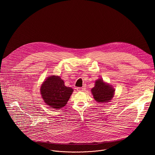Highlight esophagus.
<instances>
[{
    "label": "esophagus",
    "instance_id": "1",
    "mask_svg": "<svg viewBox=\"0 0 155 155\" xmlns=\"http://www.w3.org/2000/svg\"><path fill=\"white\" fill-rule=\"evenodd\" d=\"M85 89H84V87H77V90L78 91H83Z\"/></svg>",
    "mask_w": 155,
    "mask_h": 155
}]
</instances>
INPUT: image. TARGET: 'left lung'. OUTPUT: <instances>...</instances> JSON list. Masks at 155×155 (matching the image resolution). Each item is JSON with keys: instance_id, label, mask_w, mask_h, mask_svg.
<instances>
[{"instance_id": "8db88e82", "label": "left lung", "mask_w": 155, "mask_h": 155, "mask_svg": "<svg viewBox=\"0 0 155 155\" xmlns=\"http://www.w3.org/2000/svg\"><path fill=\"white\" fill-rule=\"evenodd\" d=\"M115 89L112 86L105 83L102 78L95 82V86L91 89L94 99L98 102H109L114 97Z\"/></svg>"}]
</instances>
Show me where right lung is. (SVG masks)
<instances>
[{
	"label": "right lung",
	"mask_w": 155,
	"mask_h": 155,
	"mask_svg": "<svg viewBox=\"0 0 155 155\" xmlns=\"http://www.w3.org/2000/svg\"><path fill=\"white\" fill-rule=\"evenodd\" d=\"M73 89L64 85V81L59 77H48L40 87V93L47 105L52 108H61L69 101Z\"/></svg>",
	"instance_id": "add662e5"
}]
</instances>
